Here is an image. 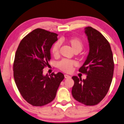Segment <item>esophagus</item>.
<instances>
[{
  "instance_id": "1",
  "label": "esophagus",
  "mask_w": 124,
  "mask_h": 124,
  "mask_svg": "<svg viewBox=\"0 0 124 124\" xmlns=\"http://www.w3.org/2000/svg\"><path fill=\"white\" fill-rule=\"evenodd\" d=\"M65 78H70V76H69V75H67V74H65Z\"/></svg>"
}]
</instances>
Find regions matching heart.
<instances>
[{
  "instance_id": "1",
  "label": "heart",
  "mask_w": 124,
  "mask_h": 124,
  "mask_svg": "<svg viewBox=\"0 0 124 124\" xmlns=\"http://www.w3.org/2000/svg\"><path fill=\"white\" fill-rule=\"evenodd\" d=\"M67 42L71 46L73 50L76 53H79L83 49L84 46L82 40L78 38H71L67 40ZM60 43L59 42H55L51 48V53L54 57H57L59 53ZM77 63L74 61L69 59H62L58 63V67L62 71L66 73H70L73 70L74 66H76Z\"/></svg>"
}]
</instances>
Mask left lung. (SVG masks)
Returning a JSON list of instances; mask_svg holds the SVG:
<instances>
[{"label": "left lung", "instance_id": "obj_1", "mask_svg": "<svg viewBox=\"0 0 124 124\" xmlns=\"http://www.w3.org/2000/svg\"><path fill=\"white\" fill-rule=\"evenodd\" d=\"M90 50L79 71L87 75L86 79L72 78L74 84L72 95L87 106L97 105L104 99L110 88L114 72V61L110 44L101 32L92 27L85 28Z\"/></svg>", "mask_w": 124, "mask_h": 124}]
</instances>
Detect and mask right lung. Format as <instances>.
I'll return each mask as SVG.
<instances>
[{
	"label": "right lung",
	"instance_id": "obj_1",
	"mask_svg": "<svg viewBox=\"0 0 124 124\" xmlns=\"http://www.w3.org/2000/svg\"><path fill=\"white\" fill-rule=\"evenodd\" d=\"M57 34L42 29L34 30L22 39L15 53L14 77L19 92L34 106L46 105L53 101L65 78L61 72L43 75L48 66L50 48Z\"/></svg>",
	"mask_w": 124,
	"mask_h": 124
}]
</instances>
